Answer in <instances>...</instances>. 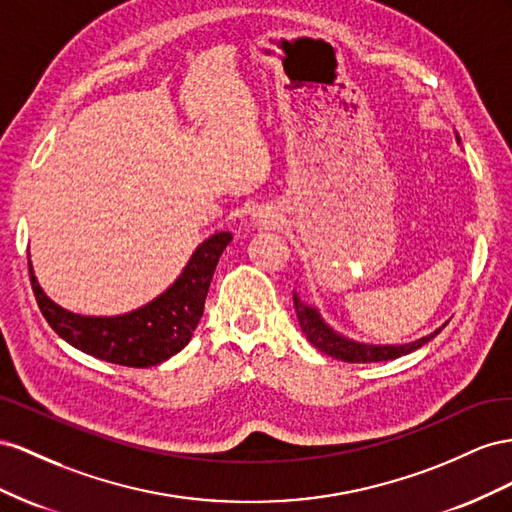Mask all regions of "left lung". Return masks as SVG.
Wrapping results in <instances>:
<instances>
[{"instance_id":"obj_1","label":"left lung","mask_w":512,"mask_h":512,"mask_svg":"<svg viewBox=\"0 0 512 512\" xmlns=\"http://www.w3.org/2000/svg\"><path fill=\"white\" fill-rule=\"evenodd\" d=\"M457 143H461L459 135H457ZM294 306H296V315L300 321V328L306 334V339L313 347H317L319 352H324L332 358L343 360V362H384V360H394L405 354L416 352L418 347H422L425 343H429L433 337L440 334L442 328H437L435 332L427 334L418 341L412 343H403V345H371V343H358L343 337L334 328H330L324 317L319 315V311L315 306L306 304L300 300V296L294 291Z\"/></svg>"}]
</instances>
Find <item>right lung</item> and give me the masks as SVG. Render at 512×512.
<instances>
[{
	"label": "right lung",
	"mask_w": 512,
	"mask_h": 512,
	"mask_svg": "<svg viewBox=\"0 0 512 512\" xmlns=\"http://www.w3.org/2000/svg\"><path fill=\"white\" fill-rule=\"evenodd\" d=\"M231 238L229 231H218L203 240L171 287L124 315L90 317L62 309L38 285L32 261L29 281L42 315L66 343L100 360L145 369L169 360L191 341L216 264Z\"/></svg>",
	"instance_id": "add662e5"
}]
</instances>
